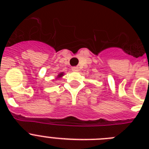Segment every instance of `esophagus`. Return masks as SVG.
I'll use <instances>...</instances> for the list:
<instances>
[{
	"instance_id": "34e87169",
	"label": "esophagus",
	"mask_w": 149,
	"mask_h": 149,
	"mask_svg": "<svg viewBox=\"0 0 149 149\" xmlns=\"http://www.w3.org/2000/svg\"><path fill=\"white\" fill-rule=\"evenodd\" d=\"M72 70L73 72H77V71H79V68L77 66H74L72 68Z\"/></svg>"
}]
</instances>
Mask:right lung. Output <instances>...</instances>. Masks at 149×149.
<instances>
[{"label":"right lung","mask_w":149,"mask_h":149,"mask_svg":"<svg viewBox=\"0 0 149 149\" xmlns=\"http://www.w3.org/2000/svg\"><path fill=\"white\" fill-rule=\"evenodd\" d=\"M63 72H61V73L59 74H58V76H57V78H60V77H63Z\"/></svg>","instance_id":"add662e5"}]
</instances>
